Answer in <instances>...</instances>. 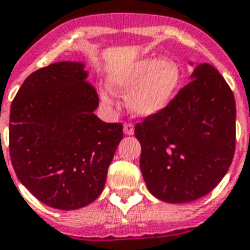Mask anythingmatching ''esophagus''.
Listing matches in <instances>:
<instances>
[{
	"instance_id": "1",
	"label": "esophagus",
	"mask_w": 250,
	"mask_h": 250,
	"mask_svg": "<svg viewBox=\"0 0 250 250\" xmlns=\"http://www.w3.org/2000/svg\"><path fill=\"white\" fill-rule=\"evenodd\" d=\"M123 131H125V135H133L135 133V127H133L132 123H125Z\"/></svg>"
}]
</instances>
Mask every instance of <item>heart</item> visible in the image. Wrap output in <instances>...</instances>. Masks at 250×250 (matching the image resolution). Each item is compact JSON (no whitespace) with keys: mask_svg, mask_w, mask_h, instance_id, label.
I'll list each match as a JSON object with an SVG mask.
<instances>
[{"mask_svg":"<svg viewBox=\"0 0 250 250\" xmlns=\"http://www.w3.org/2000/svg\"><path fill=\"white\" fill-rule=\"evenodd\" d=\"M181 81L180 66L173 59L140 57L123 62L107 73L110 89L125 94L127 106L133 114L148 117L161 111L170 104ZM100 98L104 106H112L111 93L100 89Z\"/></svg>","mask_w":250,"mask_h":250,"instance_id":"obj_1","label":"heart"}]
</instances>
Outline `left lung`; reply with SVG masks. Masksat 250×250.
<instances>
[{
  "label": "left lung",
  "mask_w": 250,
  "mask_h": 250,
  "mask_svg": "<svg viewBox=\"0 0 250 250\" xmlns=\"http://www.w3.org/2000/svg\"><path fill=\"white\" fill-rule=\"evenodd\" d=\"M140 169L150 193L167 203L208 194L231 167L236 104L229 85L209 64L198 65L161 111L135 125Z\"/></svg>",
  "instance_id": "8db88e82"
}]
</instances>
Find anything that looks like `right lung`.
<instances>
[{
	"instance_id": "obj_1",
	"label": "right lung",
	"mask_w": 250,
	"mask_h": 250,
	"mask_svg": "<svg viewBox=\"0 0 250 250\" xmlns=\"http://www.w3.org/2000/svg\"><path fill=\"white\" fill-rule=\"evenodd\" d=\"M83 64L60 62L24 80L10 107L9 149L18 180L44 205L77 209L104 190L123 139L122 123L94 114L97 90Z\"/></svg>"
}]
</instances>
